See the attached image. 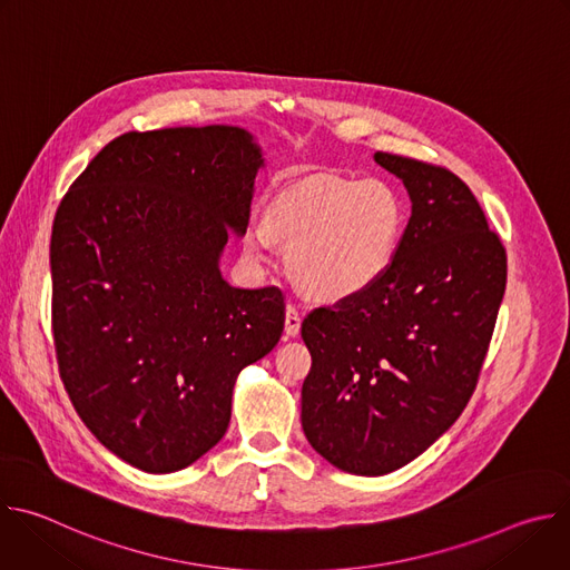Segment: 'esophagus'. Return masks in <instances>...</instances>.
<instances>
[{"instance_id": "34e87169", "label": "esophagus", "mask_w": 570, "mask_h": 570, "mask_svg": "<svg viewBox=\"0 0 570 570\" xmlns=\"http://www.w3.org/2000/svg\"><path fill=\"white\" fill-rule=\"evenodd\" d=\"M299 327H302V313L295 304H288L286 306V336H297L299 334Z\"/></svg>"}]
</instances>
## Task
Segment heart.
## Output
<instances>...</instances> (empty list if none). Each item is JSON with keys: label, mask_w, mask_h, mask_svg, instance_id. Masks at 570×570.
<instances>
[{"label": "heart", "mask_w": 570, "mask_h": 570, "mask_svg": "<svg viewBox=\"0 0 570 570\" xmlns=\"http://www.w3.org/2000/svg\"><path fill=\"white\" fill-rule=\"evenodd\" d=\"M403 234V205L381 180L311 176L282 189L250 227L246 250L264 262L273 238L288 248V271L317 299L367 291L390 268Z\"/></svg>", "instance_id": "b5f03b06"}]
</instances>
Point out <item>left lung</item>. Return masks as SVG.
<instances>
[{
	"label": "left lung",
	"instance_id": "1",
	"mask_svg": "<svg viewBox=\"0 0 570 570\" xmlns=\"http://www.w3.org/2000/svg\"><path fill=\"white\" fill-rule=\"evenodd\" d=\"M413 200L387 273L302 322V429L334 466L383 475L469 403L497 327L508 255L471 189L429 161L376 153Z\"/></svg>",
	"mask_w": 570,
	"mask_h": 570
}]
</instances>
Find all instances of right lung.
Here are the masks:
<instances>
[{"label": "right lung", "mask_w": 570, "mask_h": 570, "mask_svg": "<svg viewBox=\"0 0 570 570\" xmlns=\"http://www.w3.org/2000/svg\"><path fill=\"white\" fill-rule=\"evenodd\" d=\"M262 153L234 126L126 132L62 196L51 332L78 417L148 473L189 466L227 431L236 374L284 332L279 286L218 271L246 232Z\"/></svg>", "instance_id": "obj_1"}]
</instances>
